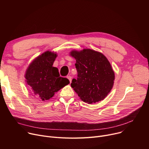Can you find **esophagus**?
I'll use <instances>...</instances> for the list:
<instances>
[{
	"instance_id": "obj_1",
	"label": "esophagus",
	"mask_w": 149,
	"mask_h": 149,
	"mask_svg": "<svg viewBox=\"0 0 149 149\" xmlns=\"http://www.w3.org/2000/svg\"><path fill=\"white\" fill-rule=\"evenodd\" d=\"M67 78L69 79V81H70V83H71V81H72V77H71V76L68 75V76H67Z\"/></svg>"
}]
</instances>
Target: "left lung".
Segmentation results:
<instances>
[{
    "instance_id": "8db88e82",
    "label": "left lung",
    "mask_w": 149,
    "mask_h": 149,
    "mask_svg": "<svg viewBox=\"0 0 149 149\" xmlns=\"http://www.w3.org/2000/svg\"><path fill=\"white\" fill-rule=\"evenodd\" d=\"M70 55L76 60L77 79H73L71 87L80 99L88 104L104 100L111 90L115 78L110 62L101 52L84 49L73 50Z\"/></svg>"
}]
</instances>
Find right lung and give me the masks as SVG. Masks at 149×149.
<instances>
[{
	"mask_svg": "<svg viewBox=\"0 0 149 149\" xmlns=\"http://www.w3.org/2000/svg\"><path fill=\"white\" fill-rule=\"evenodd\" d=\"M56 56V52L46 51L36 57L26 71V84L34 95L42 101L49 100L70 84L68 79L60 77L58 69L52 66Z\"/></svg>",
	"mask_w": 149,
	"mask_h": 149,
	"instance_id": "right-lung-1",
	"label": "right lung"
}]
</instances>
